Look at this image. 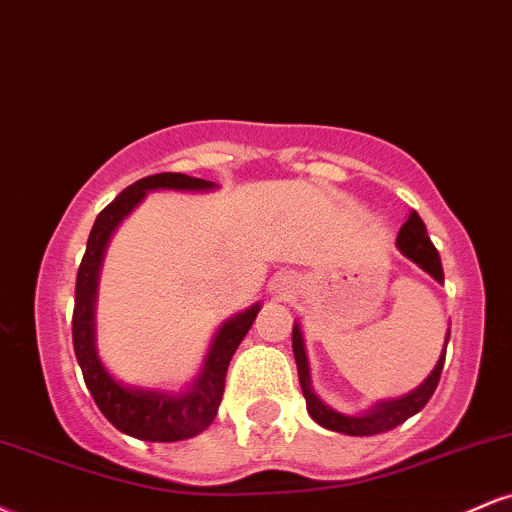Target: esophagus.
I'll use <instances>...</instances> for the list:
<instances>
[{
  "label": "esophagus",
  "mask_w": 512,
  "mask_h": 512,
  "mask_svg": "<svg viewBox=\"0 0 512 512\" xmlns=\"http://www.w3.org/2000/svg\"><path fill=\"white\" fill-rule=\"evenodd\" d=\"M279 291H286V289H279Z\"/></svg>",
  "instance_id": "obj_1"
}]
</instances>
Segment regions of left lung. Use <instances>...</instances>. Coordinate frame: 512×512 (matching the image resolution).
<instances>
[{
  "instance_id": "left-lung-1",
  "label": "left lung",
  "mask_w": 512,
  "mask_h": 512,
  "mask_svg": "<svg viewBox=\"0 0 512 512\" xmlns=\"http://www.w3.org/2000/svg\"><path fill=\"white\" fill-rule=\"evenodd\" d=\"M397 248L402 250L404 257H409L411 262H416L424 272L431 274L433 279L443 281V264H440V255L436 245H433L431 238H428L424 221H421V216L416 214V211H411L407 223L399 228ZM291 339H293V356H296V366H298V380H301V390L305 397V407H308V414L313 416V421H317L322 428L346 433V436H378V433L392 431V428L404 424L409 416L419 414V411L426 407L428 399L433 397V392H436L440 373H443V363H445V349H443V354H440L436 368L431 370V375H428L416 390H411L409 395L390 399V402H378L373 409H368L366 414L349 416V414H342V411H334L330 404L322 402V399L313 392V385H310L308 356H305L303 334H301V327H298V322L293 325ZM448 339H450V330L445 334V346H448Z\"/></svg>"
}]
</instances>
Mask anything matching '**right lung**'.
Listing matches in <instances>:
<instances>
[{
  "label": "right lung",
  "instance_id": "1",
  "mask_svg": "<svg viewBox=\"0 0 512 512\" xmlns=\"http://www.w3.org/2000/svg\"><path fill=\"white\" fill-rule=\"evenodd\" d=\"M214 182L202 178H190L182 173H158L149 178L137 180L122 190L113 202L98 214L96 223L88 236L84 260L76 274V296H74V317H72V339L74 354L84 373L86 387L96 399L98 409L117 431L139 440L151 443H175V440L195 438L204 428L211 426L216 411H219L223 387H226V370L236 354L238 344L255 322L262 305L255 303L245 313H238L226 320L216 332L209 354L204 358L202 373L197 375L190 390L163 392L144 390V387L122 385L103 366L96 349V296H98V274L105 248L110 236L120 221L142 202L146 192L151 190H178V192H209Z\"/></svg>",
  "mask_w": 512,
  "mask_h": 512
}]
</instances>
